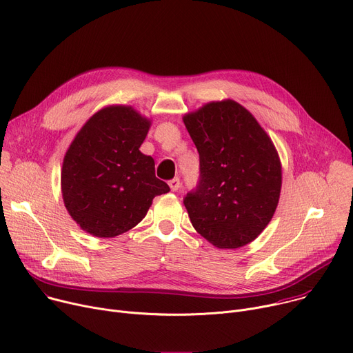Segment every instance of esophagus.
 I'll return each mask as SVG.
<instances>
[{
    "mask_svg": "<svg viewBox=\"0 0 353 353\" xmlns=\"http://www.w3.org/2000/svg\"><path fill=\"white\" fill-rule=\"evenodd\" d=\"M169 185H170V190L172 191H177L180 188V179L179 177H174L169 181Z\"/></svg>",
    "mask_w": 353,
    "mask_h": 353,
    "instance_id": "obj_1",
    "label": "esophagus"
}]
</instances>
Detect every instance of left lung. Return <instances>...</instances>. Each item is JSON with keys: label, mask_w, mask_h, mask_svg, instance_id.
<instances>
[{"label": "left lung", "mask_w": 353, "mask_h": 353, "mask_svg": "<svg viewBox=\"0 0 353 353\" xmlns=\"http://www.w3.org/2000/svg\"><path fill=\"white\" fill-rule=\"evenodd\" d=\"M183 122L200 154V183L184 197L194 230L219 249L250 243L280 199L281 163L270 137L234 100L207 103Z\"/></svg>", "instance_id": "left-lung-1"}]
</instances>
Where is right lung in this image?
Listing matches in <instances>:
<instances>
[{
	"mask_svg": "<svg viewBox=\"0 0 353 353\" xmlns=\"http://www.w3.org/2000/svg\"><path fill=\"white\" fill-rule=\"evenodd\" d=\"M152 121L131 105H108L81 126L63 159L60 184L65 207L77 225L97 238H114L145 218L169 185L154 176L143 154Z\"/></svg>",
	"mask_w": 353,
	"mask_h": 353,
	"instance_id": "add662e5",
	"label": "right lung"
}]
</instances>
